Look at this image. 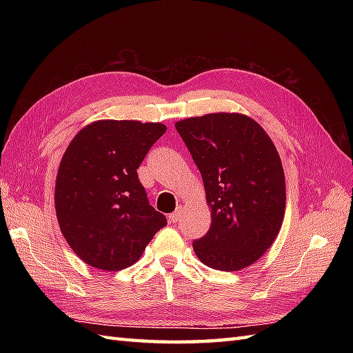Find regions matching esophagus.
Here are the masks:
<instances>
[{"instance_id":"esophagus-1","label":"esophagus","mask_w":353,"mask_h":353,"mask_svg":"<svg viewBox=\"0 0 353 353\" xmlns=\"http://www.w3.org/2000/svg\"><path fill=\"white\" fill-rule=\"evenodd\" d=\"M168 219H170V221H172V223L181 221V219H182V208H177L174 212L168 215Z\"/></svg>"}]
</instances>
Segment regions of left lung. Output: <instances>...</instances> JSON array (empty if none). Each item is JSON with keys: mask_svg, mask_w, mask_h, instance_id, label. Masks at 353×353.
<instances>
[{"mask_svg": "<svg viewBox=\"0 0 353 353\" xmlns=\"http://www.w3.org/2000/svg\"><path fill=\"white\" fill-rule=\"evenodd\" d=\"M203 179L211 229L192 243L205 265L235 272L256 262L279 234L287 191L279 153L250 117L216 112L176 123Z\"/></svg>", "mask_w": 353, "mask_h": 353, "instance_id": "1", "label": "left lung"}]
</instances>
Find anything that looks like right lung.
Listing matches in <instances>:
<instances>
[{
	"instance_id": "obj_1",
	"label": "right lung",
	"mask_w": 353,
	"mask_h": 353,
	"mask_svg": "<svg viewBox=\"0 0 353 353\" xmlns=\"http://www.w3.org/2000/svg\"><path fill=\"white\" fill-rule=\"evenodd\" d=\"M167 127L99 119L66 147L54 186L66 243L88 265L118 272L133 265L167 219L148 205L137 170Z\"/></svg>"
}]
</instances>
